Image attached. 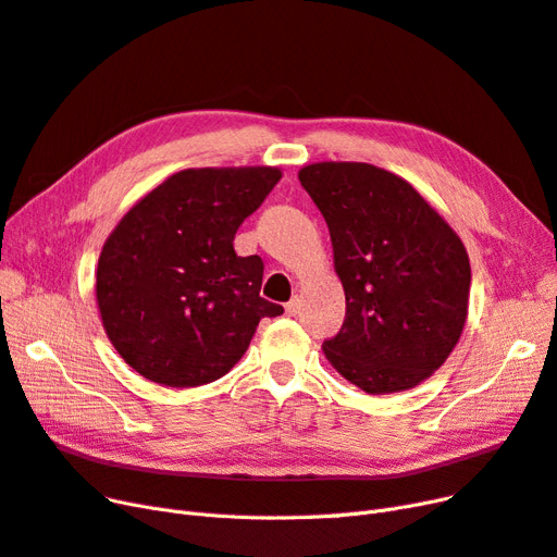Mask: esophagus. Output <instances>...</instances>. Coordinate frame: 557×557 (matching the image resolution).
<instances>
[{"instance_id": "1", "label": "esophagus", "mask_w": 557, "mask_h": 557, "mask_svg": "<svg viewBox=\"0 0 557 557\" xmlns=\"http://www.w3.org/2000/svg\"><path fill=\"white\" fill-rule=\"evenodd\" d=\"M284 310H286V314H289V317H296L298 310H300V300H298V298H292L289 302L284 305Z\"/></svg>"}]
</instances>
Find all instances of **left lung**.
Returning <instances> with one entry per match:
<instances>
[{
	"label": "left lung",
	"instance_id": "1",
	"mask_svg": "<svg viewBox=\"0 0 557 557\" xmlns=\"http://www.w3.org/2000/svg\"><path fill=\"white\" fill-rule=\"evenodd\" d=\"M298 178L331 230L346 294L325 358L369 395L416 387L463 331L470 263L461 238L413 185L374 164L317 162Z\"/></svg>",
	"mask_w": 557,
	"mask_h": 557
}]
</instances>
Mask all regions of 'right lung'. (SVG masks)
<instances>
[{
	"instance_id": "add662e5",
	"label": "right lung",
	"mask_w": 557,
	"mask_h": 557,
	"mask_svg": "<svg viewBox=\"0 0 557 557\" xmlns=\"http://www.w3.org/2000/svg\"><path fill=\"white\" fill-rule=\"evenodd\" d=\"M282 178L275 168L183 170L121 218L102 245L96 298L119 356L160 385L218 381L243 358L263 317L261 257L234 236Z\"/></svg>"
}]
</instances>
